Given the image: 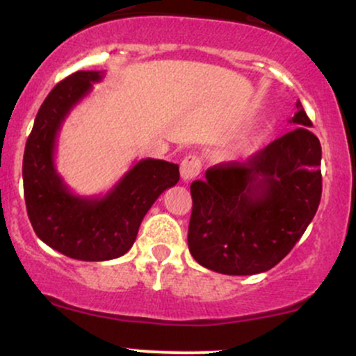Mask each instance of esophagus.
<instances>
[{"label":"esophagus","mask_w":356,"mask_h":356,"mask_svg":"<svg viewBox=\"0 0 356 356\" xmlns=\"http://www.w3.org/2000/svg\"><path fill=\"white\" fill-rule=\"evenodd\" d=\"M202 164L201 159L197 155H186L184 161L181 162V175L182 181H192L194 177H197L199 172H201Z\"/></svg>","instance_id":"1"}]
</instances>
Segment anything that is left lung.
Returning a JSON list of instances; mask_svg holds the SVG:
<instances>
[{"label":"left lung","mask_w":356,"mask_h":356,"mask_svg":"<svg viewBox=\"0 0 356 356\" xmlns=\"http://www.w3.org/2000/svg\"><path fill=\"white\" fill-rule=\"evenodd\" d=\"M289 122L298 129L191 184L187 244L201 266L232 276L264 273L305 234L321 199V145L300 100Z\"/></svg>","instance_id":"1"}]
</instances>
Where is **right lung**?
I'll list each match as a JSON object with an SVG mask.
<instances>
[{"instance_id": "1", "label": "right lung", "mask_w": 356, "mask_h": 356, "mask_svg": "<svg viewBox=\"0 0 356 356\" xmlns=\"http://www.w3.org/2000/svg\"><path fill=\"white\" fill-rule=\"evenodd\" d=\"M105 72H75L48 93L36 113L23 155L28 218L40 239L80 261L124 256L137 238L147 211L179 182V165L142 159L105 195L73 194L55 169L56 137L70 110L102 81Z\"/></svg>"}]
</instances>
